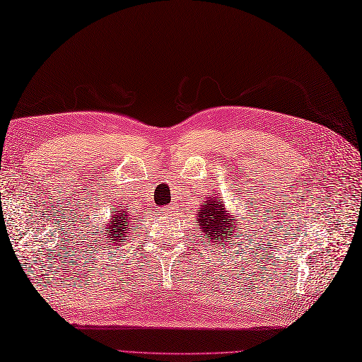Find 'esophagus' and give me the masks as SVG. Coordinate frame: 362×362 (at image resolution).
I'll list each match as a JSON object with an SVG mask.
<instances>
[{
	"instance_id": "34e87169",
	"label": "esophagus",
	"mask_w": 362,
	"mask_h": 362,
	"mask_svg": "<svg viewBox=\"0 0 362 362\" xmlns=\"http://www.w3.org/2000/svg\"><path fill=\"white\" fill-rule=\"evenodd\" d=\"M163 213L170 214V213H173V211H172V208H163Z\"/></svg>"
}]
</instances>
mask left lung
<instances>
[{"label":"left lung","mask_w":362,"mask_h":362,"mask_svg":"<svg viewBox=\"0 0 362 362\" xmlns=\"http://www.w3.org/2000/svg\"><path fill=\"white\" fill-rule=\"evenodd\" d=\"M222 199V197H221ZM219 197H206L200 209H197V227H200L203 240L214 249H227L235 245L233 236L241 231L238 216L225 208ZM243 233V231H241Z\"/></svg>","instance_id":"left-lung-1"}]
</instances>
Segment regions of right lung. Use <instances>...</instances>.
<instances>
[{
  "label": "right lung",
  "instance_id": "add662e5",
  "mask_svg": "<svg viewBox=\"0 0 362 362\" xmlns=\"http://www.w3.org/2000/svg\"><path fill=\"white\" fill-rule=\"evenodd\" d=\"M131 213H129V209L124 208H118L115 213L110 216V219L105 223V228L104 230V236H102L100 243H108V245H113V244H121V243H126L129 240V233H131ZM107 239H110V242H107ZM99 240L94 241V244H98V249L100 247Z\"/></svg>",
  "mask_w": 362,
  "mask_h": 362
}]
</instances>
